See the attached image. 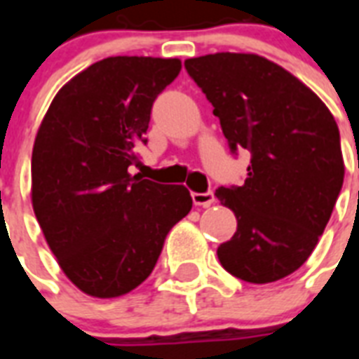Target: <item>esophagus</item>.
<instances>
[{
  "mask_svg": "<svg viewBox=\"0 0 359 359\" xmlns=\"http://www.w3.org/2000/svg\"><path fill=\"white\" fill-rule=\"evenodd\" d=\"M191 199H194V203L199 205V207H208V205H212L216 197H214L212 190H208V191H203V194L194 191V194H191Z\"/></svg>",
  "mask_w": 359,
  "mask_h": 359,
  "instance_id": "1",
  "label": "esophagus"
}]
</instances>
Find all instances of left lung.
<instances>
[{
  "label": "left lung",
  "mask_w": 359,
  "mask_h": 359,
  "mask_svg": "<svg viewBox=\"0 0 359 359\" xmlns=\"http://www.w3.org/2000/svg\"><path fill=\"white\" fill-rule=\"evenodd\" d=\"M212 104L233 154H251L242 186H219L236 233L218 248L222 266L248 283H272L307 261L343 188L334 115L279 65L253 53L186 59Z\"/></svg>",
  "instance_id": "8db88e82"
}]
</instances>
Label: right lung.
Segmentation results:
<instances>
[{"mask_svg": "<svg viewBox=\"0 0 359 359\" xmlns=\"http://www.w3.org/2000/svg\"><path fill=\"white\" fill-rule=\"evenodd\" d=\"M179 72V59H102L63 86L42 119L33 210L59 266L86 294L115 298L143 283L191 210L184 186L128 173L147 145L152 104Z\"/></svg>", "mask_w": 359, "mask_h": 359, "instance_id": "add662e5", "label": "right lung"}]
</instances>
